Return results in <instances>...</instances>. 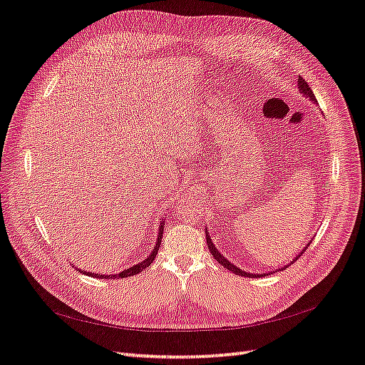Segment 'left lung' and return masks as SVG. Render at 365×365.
Returning a JSON list of instances; mask_svg holds the SVG:
<instances>
[{"mask_svg": "<svg viewBox=\"0 0 365 365\" xmlns=\"http://www.w3.org/2000/svg\"><path fill=\"white\" fill-rule=\"evenodd\" d=\"M298 86H299V91H301L304 95H307L312 101H317V98H314V95H313V91H312L310 86L307 84V81H305L302 76H299V78H298ZM205 240H207V245H209V250H210V253L213 255V258H215L216 261H218L221 265H224L225 269L230 270V272H233V273H236V274H241V277H258V274H250V273H245V272H242L241 269L236 267V265H233L232 262H229L227 259H225L224 256H222L218 250L215 249L213 242H212V241H210V238H209V233H205ZM305 249H307V247H305ZM302 252H305V250H302ZM301 255H302V253H301ZM301 255H299V256H301ZM299 256H298V258H299ZM298 258H297V259H298ZM297 259H294V261H297ZM259 277H261V274H259Z\"/></svg>", "mask_w": 365, "mask_h": 365, "instance_id": "left-lung-1", "label": "left lung"}]
</instances>
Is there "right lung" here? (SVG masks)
<instances>
[{
	"label": "right lung",
	"mask_w": 365,
	"mask_h": 365,
	"mask_svg": "<svg viewBox=\"0 0 365 365\" xmlns=\"http://www.w3.org/2000/svg\"><path fill=\"white\" fill-rule=\"evenodd\" d=\"M164 221L161 222V225H160V233H158V241H156V245H155V249H153V252H152V255H149V258L147 259H144L143 262H140V264H136V265H133V267H130V269H127V270H124V272H121L120 274H109V277H106V274H92V277H96V278H129V277H133V274H138L140 272H143V270H145L147 267H149V265L153 262V259H155V256H156V253H158V250H160V245H161V238H163V230H164ZM84 274L87 273V272H83Z\"/></svg>",
	"instance_id": "1"
}]
</instances>
